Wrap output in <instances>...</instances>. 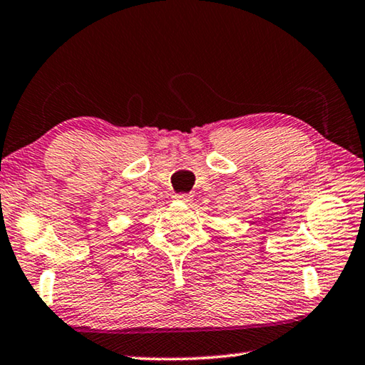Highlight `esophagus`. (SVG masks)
<instances>
[{"mask_svg": "<svg viewBox=\"0 0 365 365\" xmlns=\"http://www.w3.org/2000/svg\"><path fill=\"white\" fill-rule=\"evenodd\" d=\"M177 201H182V202H190L191 201V195L188 193H180V195H175L174 196Z\"/></svg>", "mask_w": 365, "mask_h": 365, "instance_id": "obj_1", "label": "esophagus"}]
</instances>
